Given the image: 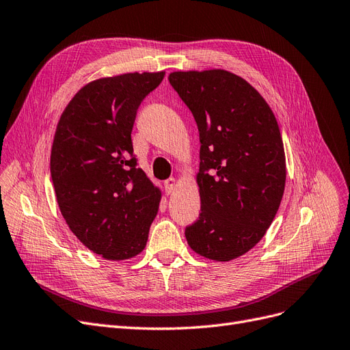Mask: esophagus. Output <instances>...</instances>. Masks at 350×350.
Wrapping results in <instances>:
<instances>
[{"instance_id":"34e87169","label":"esophagus","mask_w":350,"mask_h":350,"mask_svg":"<svg viewBox=\"0 0 350 350\" xmlns=\"http://www.w3.org/2000/svg\"><path fill=\"white\" fill-rule=\"evenodd\" d=\"M176 185H177V180L174 177H170V178H167L165 182H164V189H165L167 193H172L174 190Z\"/></svg>"}]
</instances>
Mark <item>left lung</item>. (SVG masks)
<instances>
[{"label":"left lung","mask_w":350,"mask_h":350,"mask_svg":"<svg viewBox=\"0 0 350 350\" xmlns=\"http://www.w3.org/2000/svg\"><path fill=\"white\" fill-rule=\"evenodd\" d=\"M168 82L199 129V219L189 247L213 261L252 250L274 221L286 187V154L275 116L241 76L224 69L173 72Z\"/></svg>","instance_id":"obj_1"}]
</instances>
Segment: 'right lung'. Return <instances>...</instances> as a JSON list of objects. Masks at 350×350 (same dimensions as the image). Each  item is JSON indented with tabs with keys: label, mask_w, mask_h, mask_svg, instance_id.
<instances>
[{
	"label": "right lung",
	"mask_w": 350,
	"mask_h": 350,
	"mask_svg": "<svg viewBox=\"0 0 350 350\" xmlns=\"http://www.w3.org/2000/svg\"><path fill=\"white\" fill-rule=\"evenodd\" d=\"M164 72L124 73L85 85L64 108L50 173L60 212L86 248L121 261L146 248L161 191L137 167L131 133Z\"/></svg>",
	"instance_id": "1"
}]
</instances>
